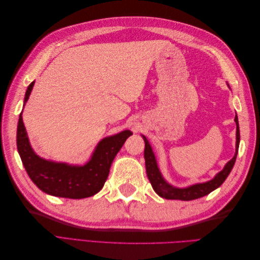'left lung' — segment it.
<instances>
[{
    "mask_svg": "<svg viewBox=\"0 0 260 260\" xmlns=\"http://www.w3.org/2000/svg\"><path fill=\"white\" fill-rule=\"evenodd\" d=\"M229 86V84H228ZM230 88V86H229ZM235 124H237V142H235V153L232 157V159L228 161L221 171L209 181L202 183H195L186 187H177L167 182L166 179L164 178L161 172L158 168V164H157L155 154L153 152V148L149 144L148 140L145 136H142L144 142H145V149H144V158H145V168L147 178L151 182L154 191L158 194L160 198L166 200H180V201H192L203 198V196L208 195L210 192L215 191L221 185L226 177L230 175V172L234 166L235 159H237L239 145H240V128H239V119L238 115H235L234 118Z\"/></svg>",
    "mask_w": 260,
    "mask_h": 260,
    "instance_id": "8db88e82",
    "label": "left lung"
}]
</instances>
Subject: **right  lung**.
Instances as JSON below:
<instances>
[{
    "instance_id": "1",
    "label": "right lung",
    "mask_w": 260,
    "mask_h": 260,
    "mask_svg": "<svg viewBox=\"0 0 260 260\" xmlns=\"http://www.w3.org/2000/svg\"><path fill=\"white\" fill-rule=\"evenodd\" d=\"M35 81L27 88L23 107L32 91ZM22 112L17 125V149L28 176L44 193L57 198L80 200L99 193L104 186L109 169L117 153L132 132L123 130L102 139L84 165H70L42 158L31 147L22 121Z\"/></svg>"
}]
</instances>
